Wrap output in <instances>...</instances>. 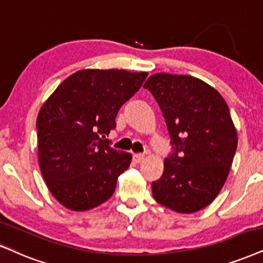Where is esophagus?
I'll return each mask as SVG.
<instances>
[{"label": "esophagus", "mask_w": 263, "mask_h": 263, "mask_svg": "<svg viewBox=\"0 0 263 263\" xmlns=\"http://www.w3.org/2000/svg\"><path fill=\"white\" fill-rule=\"evenodd\" d=\"M144 158H145V156L142 154H135L134 156H133V160L137 162V163H140L141 161H144Z\"/></svg>", "instance_id": "34e87169"}]
</instances>
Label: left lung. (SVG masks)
I'll use <instances>...</instances> for the list:
<instances>
[{"instance_id":"obj_1","label":"left lung","mask_w":263,"mask_h":263,"mask_svg":"<svg viewBox=\"0 0 263 263\" xmlns=\"http://www.w3.org/2000/svg\"><path fill=\"white\" fill-rule=\"evenodd\" d=\"M166 119L172 152L152 195L179 213L209 206L224 185L238 135L221 93L191 76L157 73L144 84Z\"/></svg>"}]
</instances>
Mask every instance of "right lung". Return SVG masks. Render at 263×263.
<instances>
[{
    "label": "right lung",
    "instance_id": "right-lung-1",
    "mask_svg": "<svg viewBox=\"0 0 263 263\" xmlns=\"http://www.w3.org/2000/svg\"><path fill=\"white\" fill-rule=\"evenodd\" d=\"M147 73L84 69L68 77L39 112V164L48 190L73 211L101 205L132 155L116 150L106 135L121 107L140 89Z\"/></svg>",
    "mask_w": 263,
    "mask_h": 263
}]
</instances>
